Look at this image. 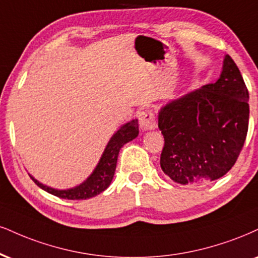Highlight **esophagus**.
Wrapping results in <instances>:
<instances>
[{
    "instance_id": "1",
    "label": "esophagus",
    "mask_w": 258,
    "mask_h": 258,
    "mask_svg": "<svg viewBox=\"0 0 258 258\" xmlns=\"http://www.w3.org/2000/svg\"><path fill=\"white\" fill-rule=\"evenodd\" d=\"M139 125H141V128L144 130V131L156 128L157 122L154 111L151 109H145L141 111L139 113Z\"/></svg>"
}]
</instances>
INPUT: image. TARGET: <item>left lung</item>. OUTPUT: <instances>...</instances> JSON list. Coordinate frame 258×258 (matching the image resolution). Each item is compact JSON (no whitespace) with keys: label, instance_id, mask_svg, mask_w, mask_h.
Masks as SVG:
<instances>
[{"label":"left lung","instance_id":"8db88e82","mask_svg":"<svg viewBox=\"0 0 258 258\" xmlns=\"http://www.w3.org/2000/svg\"><path fill=\"white\" fill-rule=\"evenodd\" d=\"M249 91L229 55L214 84L202 86L161 108L164 138L160 164L181 185H203L234 166L249 127Z\"/></svg>","mask_w":258,"mask_h":258}]
</instances>
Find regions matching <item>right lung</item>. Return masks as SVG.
<instances>
[{
    "instance_id": "1",
    "label": "right lung",
    "mask_w": 258,
    "mask_h": 258,
    "mask_svg": "<svg viewBox=\"0 0 258 258\" xmlns=\"http://www.w3.org/2000/svg\"><path fill=\"white\" fill-rule=\"evenodd\" d=\"M138 120H132L130 122L121 126L117 131L114 133L113 137L108 142L107 147L104 149V153L102 155L101 160L91 175L89 176L83 184L76 187L68 188V190H56V188L49 187L43 185L38 180H36L32 175L31 179L35 181L37 186H39L42 190H44L54 196L63 198V200H88V198L95 197L103 192L108 186L110 185L113 180L114 173H115L117 156H119L120 149L131 142L138 136Z\"/></svg>"
}]
</instances>
